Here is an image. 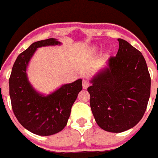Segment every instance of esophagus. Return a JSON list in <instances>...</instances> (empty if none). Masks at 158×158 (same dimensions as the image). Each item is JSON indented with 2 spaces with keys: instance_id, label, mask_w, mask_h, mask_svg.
Instances as JSON below:
<instances>
[{
  "instance_id": "esophagus-1",
  "label": "esophagus",
  "mask_w": 158,
  "mask_h": 158,
  "mask_svg": "<svg viewBox=\"0 0 158 158\" xmlns=\"http://www.w3.org/2000/svg\"><path fill=\"white\" fill-rule=\"evenodd\" d=\"M82 86H83V89H87L89 86V83L87 81L84 80L83 82H82Z\"/></svg>"
}]
</instances>
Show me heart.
Listing matches in <instances>:
<instances>
[{
    "mask_svg": "<svg viewBox=\"0 0 158 158\" xmlns=\"http://www.w3.org/2000/svg\"><path fill=\"white\" fill-rule=\"evenodd\" d=\"M96 51H97V49L96 48H95V49H93V53H96Z\"/></svg>",
    "mask_w": 158,
    "mask_h": 158,
    "instance_id": "b5f03b06",
    "label": "heart"
}]
</instances>
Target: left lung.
I'll return each mask as SVG.
<instances>
[{
	"label": "left lung",
	"mask_w": 158,
	"mask_h": 158,
	"mask_svg": "<svg viewBox=\"0 0 158 158\" xmlns=\"http://www.w3.org/2000/svg\"><path fill=\"white\" fill-rule=\"evenodd\" d=\"M116 56L90 80V107L101 129L120 133L142 119L150 96V79L142 53L128 42L118 39Z\"/></svg>",
	"instance_id": "obj_1"
}]
</instances>
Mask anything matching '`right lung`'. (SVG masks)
<instances>
[{
  "label": "right lung",
  "instance_id": "1",
  "mask_svg": "<svg viewBox=\"0 0 158 158\" xmlns=\"http://www.w3.org/2000/svg\"><path fill=\"white\" fill-rule=\"evenodd\" d=\"M61 44L53 38L32 43L17 57L8 81L14 115L25 129L41 136L58 133L66 126L71 107L82 90V79L62 85L48 95L39 93L29 81L27 66L36 50Z\"/></svg>",
  "mask_w": 158,
  "mask_h": 158
}]
</instances>
